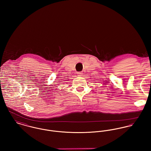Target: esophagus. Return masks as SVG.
I'll return each mask as SVG.
<instances>
[{"label":"esophagus","instance_id":"34e87169","mask_svg":"<svg viewBox=\"0 0 151 151\" xmlns=\"http://www.w3.org/2000/svg\"><path fill=\"white\" fill-rule=\"evenodd\" d=\"M77 74H78V76L81 77V76H83V73L82 72H77Z\"/></svg>","mask_w":151,"mask_h":151}]
</instances>
